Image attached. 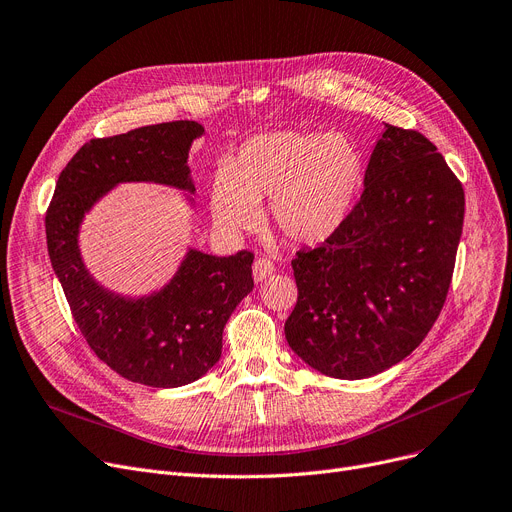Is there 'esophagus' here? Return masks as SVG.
<instances>
[{"label": "esophagus", "mask_w": 512, "mask_h": 512, "mask_svg": "<svg viewBox=\"0 0 512 512\" xmlns=\"http://www.w3.org/2000/svg\"><path fill=\"white\" fill-rule=\"evenodd\" d=\"M274 272H276V265L270 259H267V257L255 259V263H253V278H255V282H263L265 278H270Z\"/></svg>", "instance_id": "1"}]
</instances>
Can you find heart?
<instances>
[{
    "mask_svg": "<svg viewBox=\"0 0 512 512\" xmlns=\"http://www.w3.org/2000/svg\"><path fill=\"white\" fill-rule=\"evenodd\" d=\"M365 178L367 159L351 134L263 132L213 176L209 207L215 224L236 234L259 224V203L270 197L274 228L292 245L315 247L344 226Z\"/></svg>",
    "mask_w": 512,
    "mask_h": 512,
    "instance_id": "b5f03b06",
    "label": "heart"
}]
</instances>
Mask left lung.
I'll return each mask as SVG.
<instances>
[{
    "label": "left lung",
    "instance_id": "1",
    "mask_svg": "<svg viewBox=\"0 0 512 512\" xmlns=\"http://www.w3.org/2000/svg\"><path fill=\"white\" fill-rule=\"evenodd\" d=\"M465 193L436 145L386 124L344 226L292 261L299 299L284 334L309 367L363 380L409 357L438 319Z\"/></svg>",
    "mask_w": 512,
    "mask_h": 512
}]
</instances>
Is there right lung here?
<instances>
[{"label": "right lung", "instance_id": "1", "mask_svg": "<svg viewBox=\"0 0 512 512\" xmlns=\"http://www.w3.org/2000/svg\"><path fill=\"white\" fill-rule=\"evenodd\" d=\"M205 128L193 120L91 139L62 170L45 215L47 251L72 317L93 353L122 378L178 388L222 357V334L253 290V253L215 257L188 249L174 278L147 297L103 288L85 267L78 232L85 213L120 182H155L195 193L188 151Z\"/></svg>", "mask_w": 512, "mask_h": 512}]
</instances>
